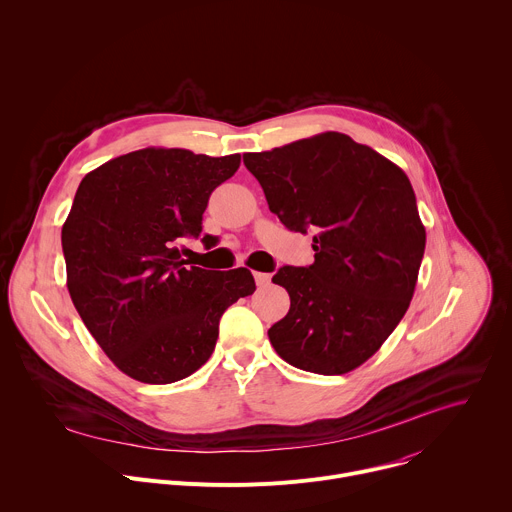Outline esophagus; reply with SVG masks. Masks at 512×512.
I'll return each instance as SVG.
<instances>
[{
  "instance_id": "1",
  "label": "esophagus",
  "mask_w": 512,
  "mask_h": 512,
  "mask_svg": "<svg viewBox=\"0 0 512 512\" xmlns=\"http://www.w3.org/2000/svg\"><path fill=\"white\" fill-rule=\"evenodd\" d=\"M253 275H255V283H257V287H267V285H271V275H269V273L255 271Z\"/></svg>"
}]
</instances>
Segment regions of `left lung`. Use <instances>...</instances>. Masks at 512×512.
<instances>
[{
    "label": "left lung",
    "mask_w": 512,
    "mask_h": 512,
    "mask_svg": "<svg viewBox=\"0 0 512 512\" xmlns=\"http://www.w3.org/2000/svg\"><path fill=\"white\" fill-rule=\"evenodd\" d=\"M243 162L289 231L316 233L310 267L273 275L291 302L267 332L275 352L318 375L354 371L391 336L415 291L425 227L409 178L336 131Z\"/></svg>",
    "instance_id": "1"
}]
</instances>
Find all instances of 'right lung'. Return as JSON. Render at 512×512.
Masks as SVG:
<instances>
[{
  "label": "right lung",
  "instance_id": "add662e5",
  "mask_svg": "<svg viewBox=\"0 0 512 512\" xmlns=\"http://www.w3.org/2000/svg\"><path fill=\"white\" fill-rule=\"evenodd\" d=\"M239 164V154L145 148L89 172L75 194L62 225L68 294L103 352L139 383L198 371L225 310L255 291L249 269L188 267L178 249L202 233L210 192Z\"/></svg>",
  "mask_w": 512,
  "mask_h": 512
}]
</instances>
